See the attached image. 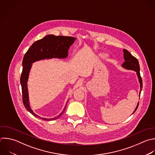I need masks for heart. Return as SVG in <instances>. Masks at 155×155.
<instances>
[{
  "label": "heart",
  "instance_id": "1",
  "mask_svg": "<svg viewBox=\"0 0 155 155\" xmlns=\"http://www.w3.org/2000/svg\"><path fill=\"white\" fill-rule=\"evenodd\" d=\"M101 56H102L103 58H105V57H107V55H105V54H102Z\"/></svg>",
  "mask_w": 155,
  "mask_h": 155
}]
</instances>
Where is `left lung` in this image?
<instances>
[{"label": "left lung", "instance_id": "obj_1", "mask_svg": "<svg viewBox=\"0 0 155 155\" xmlns=\"http://www.w3.org/2000/svg\"><path fill=\"white\" fill-rule=\"evenodd\" d=\"M123 52H124V58L125 61L122 64V67L126 70L134 71L136 73V75L137 76L139 82L140 84V91H139V97H140V91L142 88V78L140 75V67H139V62H138L137 59L136 58H134V56H133L130 54V53L128 51H127V50L124 49ZM138 105H139V102L137 104V106H136L134 111H133V113L131 114H133L136 111V110H137V108L138 107Z\"/></svg>", "mask_w": 155, "mask_h": 155}]
</instances>
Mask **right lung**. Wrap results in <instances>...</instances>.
Returning <instances> with one entry per match:
<instances>
[{"instance_id": "add662e5", "label": "right lung", "mask_w": 155, "mask_h": 155, "mask_svg": "<svg viewBox=\"0 0 155 155\" xmlns=\"http://www.w3.org/2000/svg\"><path fill=\"white\" fill-rule=\"evenodd\" d=\"M76 40V38L71 36H55L48 35L42 39L34 42L25 54L22 61V73L21 77V84L22 92V101L24 107L33 116L44 120H53L58 119L65 111L68 100L62 111L54 118L41 117L36 114L31 108L29 101L28 80L32 64L41 60L50 59H65L68 56V50L70 46Z\"/></svg>"}]
</instances>
